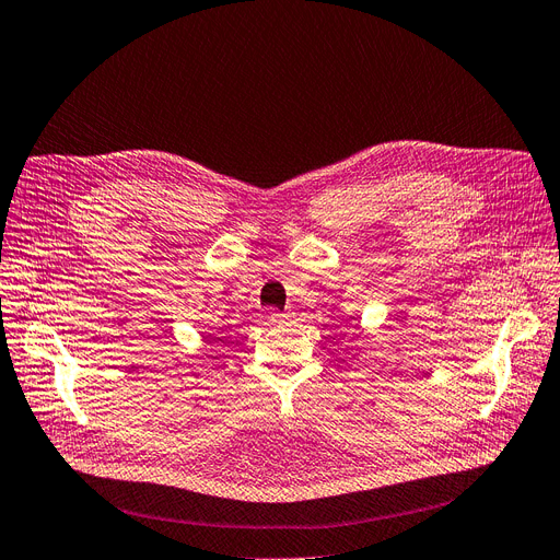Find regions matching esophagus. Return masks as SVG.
<instances>
[{
	"label": "esophagus",
	"mask_w": 560,
	"mask_h": 560,
	"mask_svg": "<svg viewBox=\"0 0 560 560\" xmlns=\"http://www.w3.org/2000/svg\"><path fill=\"white\" fill-rule=\"evenodd\" d=\"M293 312H272L267 316V320L272 323V325H283V323H288V320H293Z\"/></svg>",
	"instance_id": "1"
}]
</instances>
